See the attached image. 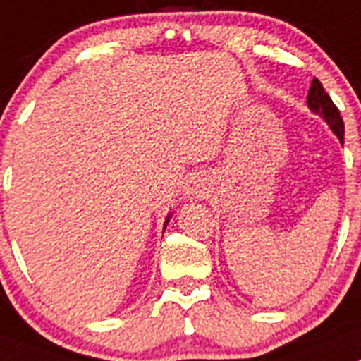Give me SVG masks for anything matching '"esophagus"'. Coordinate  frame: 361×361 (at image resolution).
Here are the masks:
<instances>
[{"label":"esophagus","mask_w":361,"mask_h":361,"mask_svg":"<svg viewBox=\"0 0 361 361\" xmlns=\"http://www.w3.org/2000/svg\"><path fill=\"white\" fill-rule=\"evenodd\" d=\"M184 198L186 200H198V198H202L205 195V184L204 180H202L200 177H191L190 180L186 183V186H184Z\"/></svg>","instance_id":"34e87169"}]
</instances>
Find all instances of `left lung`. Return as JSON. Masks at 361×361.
<instances>
[{"label": "left lung", "instance_id": "obj_1", "mask_svg": "<svg viewBox=\"0 0 361 361\" xmlns=\"http://www.w3.org/2000/svg\"><path fill=\"white\" fill-rule=\"evenodd\" d=\"M307 104L314 115H319L326 123H328L331 133L341 140V143H344V120H342L337 106L333 104V101L329 99V95L326 94L319 80L312 81L310 90H308Z\"/></svg>", "mask_w": 361, "mask_h": 361}]
</instances>
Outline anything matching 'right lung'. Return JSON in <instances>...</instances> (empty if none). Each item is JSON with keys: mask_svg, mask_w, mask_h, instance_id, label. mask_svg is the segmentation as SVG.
Here are the masks:
<instances>
[{"mask_svg": "<svg viewBox=\"0 0 361 361\" xmlns=\"http://www.w3.org/2000/svg\"><path fill=\"white\" fill-rule=\"evenodd\" d=\"M170 218H171V212H170V214H168V216H166V221H164V226H163V232H164V228H166V225H168V221H170Z\"/></svg>", "mask_w": 361, "mask_h": 361, "instance_id": "1", "label": "right lung"}]
</instances>
